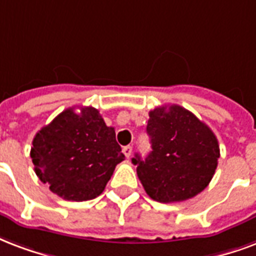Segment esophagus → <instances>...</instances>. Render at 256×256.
I'll return each instance as SVG.
<instances>
[{"instance_id":"obj_1","label":"esophagus","mask_w":256,"mask_h":256,"mask_svg":"<svg viewBox=\"0 0 256 256\" xmlns=\"http://www.w3.org/2000/svg\"><path fill=\"white\" fill-rule=\"evenodd\" d=\"M132 146H124V156H126V157H130V156H132Z\"/></svg>"}]
</instances>
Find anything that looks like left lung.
<instances>
[{
    "label": "left lung",
    "instance_id": "left-lung-1",
    "mask_svg": "<svg viewBox=\"0 0 256 256\" xmlns=\"http://www.w3.org/2000/svg\"><path fill=\"white\" fill-rule=\"evenodd\" d=\"M152 152L132 164L146 193L160 202H185L208 186L218 168V138L204 122L177 104L149 112Z\"/></svg>",
    "mask_w": 256,
    "mask_h": 256
}]
</instances>
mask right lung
<instances>
[{
    "mask_svg": "<svg viewBox=\"0 0 256 256\" xmlns=\"http://www.w3.org/2000/svg\"><path fill=\"white\" fill-rule=\"evenodd\" d=\"M30 158L42 182L70 202L98 198L124 160L114 128L94 107L67 108L37 132Z\"/></svg>",
    "mask_w": 256,
    "mask_h": 256,
    "instance_id": "add662e5",
    "label": "right lung"
}]
</instances>
